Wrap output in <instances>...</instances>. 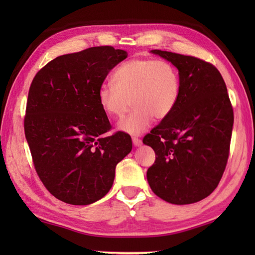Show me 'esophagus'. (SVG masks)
I'll list each match as a JSON object with an SVG mask.
<instances>
[{"label":"esophagus","instance_id":"esophagus-1","mask_svg":"<svg viewBox=\"0 0 255 255\" xmlns=\"http://www.w3.org/2000/svg\"><path fill=\"white\" fill-rule=\"evenodd\" d=\"M132 144L135 146H140L141 145V139L137 137H132Z\"/></svg>","mask_w":255,"mask_h":255}]
</instances>
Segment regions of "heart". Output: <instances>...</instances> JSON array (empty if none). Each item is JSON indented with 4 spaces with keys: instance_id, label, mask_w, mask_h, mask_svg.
<instances>
[{
    "instance_id": "heart-1",
    "label": "heart",
    "mask_w": 255,
    "mask_h": 255,
    "mask_svg": "<svg viewBox=\"0 0 255 255\" xmlns=\"http://www.w3.org/2000/svg\"><path fill=\"white\" fill-rule=\"evenodd\" d=\"M114 85L99 88L98 101L106 115L122 118L133 102L130 115L119 123L120 130L140 135L154 118L163 120L175 110L181 97L179 71L164 59L137 58L122 64L112 74Z\"/></svg>"
}]
</instances>
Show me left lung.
Returning <instances> with one entry per match:
<instances>
[{"instance_id":"obj_1","label":"left lung","mask_w":255,"mask_h":255,"mask_svg":"<svg viewBox=\"0 0 255 255\" xmlns=\"http://www.w3.org/2000/svg\"><path fill=\"white\" fill-rule=\"evenodd\" d=\"M178 68L181 97L170 117L144 137L156 158L147 170L153 192L174 205L208 197L225 171L234 114L227 88L213 64L154 49Z\"/></svg>"}]
</instances>
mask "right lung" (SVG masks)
<instances>
[{"instance_id":"add662e5","label":"right lung","mask_w":255,"mask_h":255,"mask_svg":"<svg viewBox=\"0 0 255 255\" xmlns=\"http://www.w3.org/2000/svg\"><path fill=\"white\" fill-rule=\"evenodd\" d=\"M127 51L91 47L58 56L30 85L24 133L34 169L46 189L66 204L85 206L105 197L117 164L130 153L128 133L111 129L98 91Z\"/></svg>"}]
</instances>
